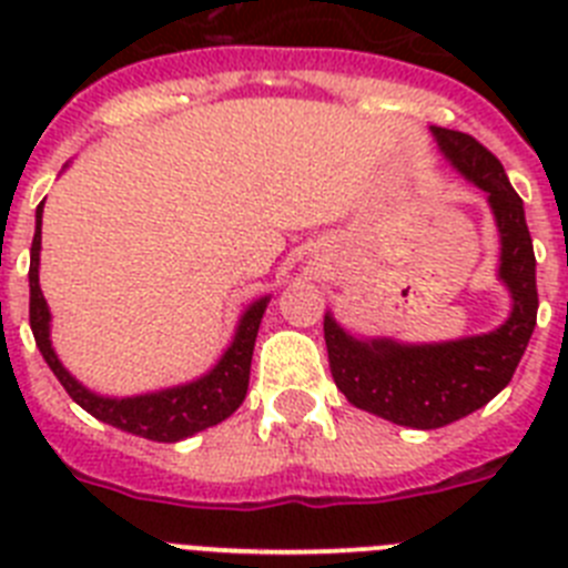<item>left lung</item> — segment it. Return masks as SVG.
<instances>
[{
	"label": "left lung",
	"mask_w": 568,
	"mask_h": 568,
	"mask_svg": "<svg viewBox=\"0 0 568 568\" xmlns=\"http://www.w3.org/2000/svg\"><path fill=\"white\" fill-rule=\"evenodd\" d=\"M446 162L486 193L500 239L498 281L511 310L500 327L433 344L355 338L324 315L329 373L346 400L364 413L413 429H438L489 404L511 381L538 321L535 250L520 195L504 164L471 135L429 128Z\"/></svg>",
	"instance_id": "1"
}]
</instances>
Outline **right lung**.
<instances>
[{
	"mask_svg": "<svg viewBox=\"0 0 568 568\" xmlns=\"http://www.w3.org/2000/svg\"><path fill=\"white\" fill-rule=\"evenodd\" d=\"M42 207H37V233L30 244V329L37 338L39 353L48 361L59 384L68 389V395L82 406L84 413L99 418L102 424L115 426L122 433L139 435V438L159 440V444H175L190 435L202 433L207 426L222 424L224 418L235 413L247 395L250 364H253V346L258 335L261 318L270 304V295H261L250 304L239 318L233 341L224 349V355L215 361L210 373L190 384L168 386L155 393L130 395V398H108L77 381L59 361L53 341H50V310L39 287V253H42Z\"/></svg>",
	"mask_w": 568,
	"mask_h": 568,
	"instance_id": "add662e5",
	"label": "right lung"
}]
</instances>
